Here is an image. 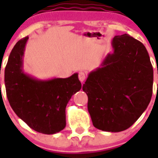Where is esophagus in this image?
<instances>
[{
    "mask_svg": "<svg viewBox=\"0 0 158 158\" xmlns=\"http://www.w3.org/2000/svg\"><path fill=\"white\" fill-rule=\"evenodd\" d=\"M78 77H79V80L83 82L86 78V73H85L84 71H80L79 73H78Z\"/></svg>",
    "mask_w": 158,
    "mask_h": 158,
    "instance_id": "34e87169",
    "label": "esophagus"
}]
</instances>
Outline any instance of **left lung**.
<instances>
[{"mask_svg": "<svg viewBox=\"0 0 158 158\" xmlns=\"http://www.w3.org/2000/svg\"><path fill=\"white\" fill-rule=\"evenodd\" d=\"M99 68L82 89L89 98L93 126L119 132L132 126L147 108L153 93V70L145 46L127 34L116 35Z\"/></svg>", "mask_w": 158, "mask_h": 158, "instance_id": "8db88e82", "label": "left lung"}]
</instances>
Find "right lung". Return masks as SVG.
<instances>
[{
	"label": "right lung",
	"instance_id": "right-lung-1",
	"mask_svg": "<svg viewBox=\"0 0 158 158\" xmlns=\"http://www.w3.org/2000/svg\"><path fill=\"white\" fill-rule=\"evenodd\" d=\"M28 37L16 43L5 69L8 102L14 112L34 131L56 134L65 127V107L71 96L80 91L78 73L67 78L39 80L23 70V57Z\"/></svg>",
	"mask_w": 158,
	"mask_h": 158
}]
</instances>
